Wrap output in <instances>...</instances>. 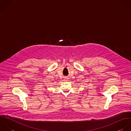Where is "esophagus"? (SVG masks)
<instances>
[{"instance_id": "1", "label": "esophagus", "mask_w": 131, "mask_h": 131, "mask_svg": "<svg viewBox=\"0 0 131 131\" xmlns=\"http://www.w3.org/2000/svg\"><path fill=\"white\" fill-rule=\"evenodd\" d=\"M68 80V78H65L64 79V81H67Z\"/></svg>"}]
</instances>
